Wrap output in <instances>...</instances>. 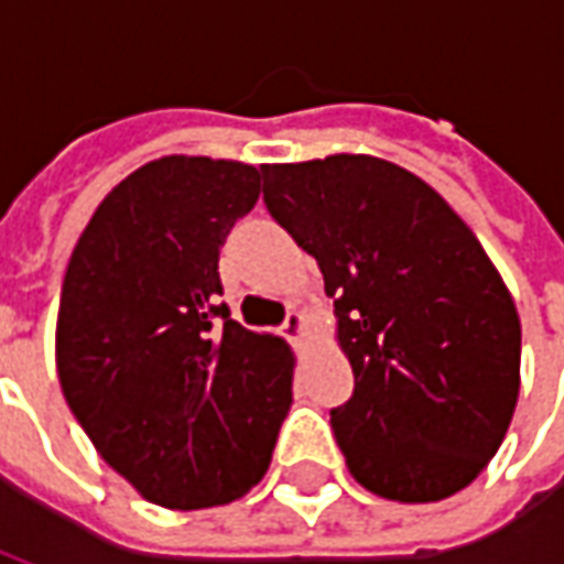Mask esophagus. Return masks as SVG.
I'll list each match as a JSON object with an SVG mask.
<instances>
[{
  "label": "esophagus",
  "mask_w": 564,
  "mask_h": 564,
  "mask_svg": "<svg viewBox=\"0 0 564 564\" xmlns=\"http://www.w3.org/2000/svg\"><path fill=\"white\" fill-rule=\"evenodd\" d=\"M281 329L286 338H299V335L305 332V317H302L299 311H290V314H286V319H283Z\"/></svg>",
  "instance_id": "1"
}]
</instances>
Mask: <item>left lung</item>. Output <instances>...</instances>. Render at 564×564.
<instances>
[{
  "label": "left lung",
  "instance_id": "obj_1",
  "mask_svg": "<svg viewBox=\"0 0 564 564\" xmlns=\"http://www.w3.org/2000/svg\"><path fill=\"white\" fill-rule=\"evenodd\" d=\"M265 208L317 259L354 395L332 408L375 496L441 501L484 471L520 395V317L474 232L375 156L265 165Z\"/></svg>",
  "mask_w": 564,
  "mask_h": 564
}]
</instances>
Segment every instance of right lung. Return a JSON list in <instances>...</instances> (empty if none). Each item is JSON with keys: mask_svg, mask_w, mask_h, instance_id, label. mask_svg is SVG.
I'll list each match as a JSON object with an SVG mask.
<instances>
[{"mask_svg": "<svg viewBox=\"0 0 564 564\" xmlns=\"http://www.w3.org/2000/svg\"><path fill=\"white\" fill-rule=\"evenodd\" d=\"M257 198L253 165L162 156L105 196L68 259L63 395L99 456L162 508L250 492L293 404L286 344L220 299V247Z\"/></svg>", "mask_w": 564, "mask_h": 564, "instance_id": "1", "label": "right lung"}]
</instances>
